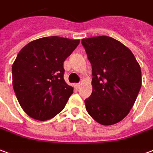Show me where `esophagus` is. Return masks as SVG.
<instances>
[{"label":"esophagus","instance_id":"esophagus-1","mask_svg":"<svg viewBox=\"0 0 153 153\" xmlns=\"http://www.w3.org/2000/svg\"><path fill=\"white\" fill-rule=\"evenodd\" d=\"M81 85H82L81 83H76V84H75V88H79L80 87H81Z\"/></svg>","mask_w":153,"mask_h":153}]
</instances>
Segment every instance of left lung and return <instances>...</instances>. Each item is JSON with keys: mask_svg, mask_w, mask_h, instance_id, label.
Wrapping results in <instances>:
<instances>
[{"mask_svg": "<svg viewBox=\"0 0 153 153\" xmlns=\"http://www.w3.org/2000/svg\"><path fill=\"white\" fill-rule=\"evenodd\" d=\"M92 67V92L86 109L104 126L119 123L133 107L142 85L141 68L126 46L112 37L82 39Z\"/></svg>", "mask_w": 153, "mask_h": 153, "instance_id": "1", "label": "left lung"}]
</instances>
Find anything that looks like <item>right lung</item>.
<instances>
[{"mask_svg": "<svg viewBox=\"0 0 153 153\" xmlns=\"http://www.w3.org/2000/svg\"><path fill=\"white\" fill-rule=\"evenodd\" d=\"M79 39L43 37L28 43L12 65L13 88L28 116L46 121L62 111L74 88L65 82L63 63Z\"/></svg>", "mask_w": 153, "mask_h": 153, "instance_id": "add662e5", "label": "right lung"}]
</instances>
